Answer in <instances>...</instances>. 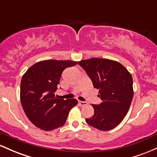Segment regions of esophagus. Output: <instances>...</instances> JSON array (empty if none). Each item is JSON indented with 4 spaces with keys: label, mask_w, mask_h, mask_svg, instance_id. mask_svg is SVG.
I'll return each instance as SVG.
<instances>
[{
    "label": "esophagus",
    "mask_w": 157,
    "mask_h": 157,
    "mask_svg": "<svg viewBox=\"0 0 157 157\" xmlns=\"http://www.w3.org/2000/svg\"><path fill=\"white\" fill-rule=\"evenodd\" d=\"M78 104L80 106H85L87 105V103H86V102H82V101H79Z\"/></svg>",
    "instance_id": "34e87169"
}]
</instances>
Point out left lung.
I'll list each match as a JSON object with an SVG mask.
<instances>
[{
	"instance_id": "left-lung-1",
	"label": "left lung",
	"mask_w": 157,
	"mask_h": 157,
	"mask_svg": "<svg viewBox=\"0 0 157 157\" xmlns=\"http://www.w3.org/2000/svg\"><path fill=\"white\" fill-rule=\"evenodd\" d=\"M78 64L99 90L98 97L102 100L100 105H91L94 113L86 119V122L100 131L114 128L127 114L134 96L131 73L117 61L109 59L94 57Z\"/></svg>"
}]
</instances>
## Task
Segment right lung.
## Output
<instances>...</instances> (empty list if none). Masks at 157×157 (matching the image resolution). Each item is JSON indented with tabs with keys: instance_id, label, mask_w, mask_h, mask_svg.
I'll list each match as a JSON object with an SVG mask.
<instances>
[{
	"instance_id": "obj_1",
	"label": "right lung",
	"mask_w": 157,
	"mask_h": 157,
	"mask_svg": "<svg viewBox=\"0 0 157 157\" xmlns=\"http://www.w3.org/2000/svg\"><path fill=\"white\" fill-rule=\"evenodd\" d=\"M77 61L47 60L36 63L23 75L21 102L29 120L41 130L50 131L65 124L76 99L57 98L55 92L65 68Z\"/></svg>"
}]
</instances>
